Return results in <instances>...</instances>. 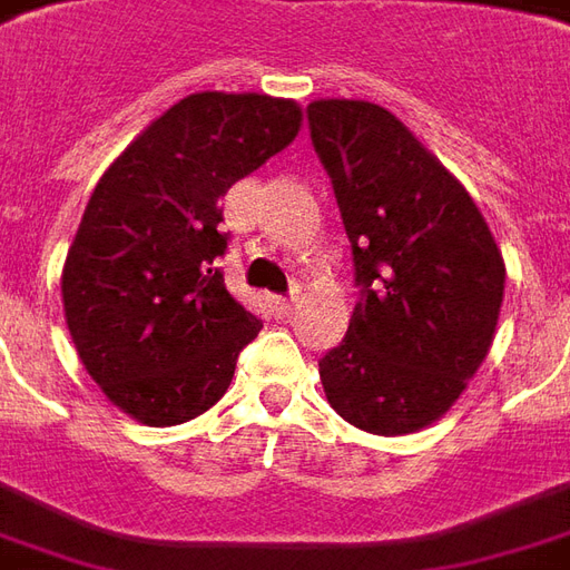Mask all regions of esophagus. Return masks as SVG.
I'll list each match as a JSON object with an SVG mask.
<instances>
[{
    "instance_id": "esophagus-1",
    "label": "esophagus",
    "mask_w": 570,
    "mask_h": 570,
    "mask_svg": "<svg viewBox=\"0 0 570 570\" xmlns=\"http://www.w3.org/2000/svg\"><path fill=\"white\" fill-rule=\"evenodd\" d=\"M272 312L277 314V317H289V314L296 312V296H274Z\"/></svg>"
}]
</instances>
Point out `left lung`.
I'll return each mask as SVG.
<instances>
[{
    "label": "left lung",
    "mask_w": 570,
    "mask_h": 570,
    "mask_svg": "<svg viewBox=\"0 0 570 570\" xmlns=\"http://www.w3.org/2000/svg\"><path fill=\"white\" fill-rule=\"evenodd\" d=\"M308 132L361 289L345 340L321 357L326 401L364 432L407 435L444 416L481 367L503 256L463 185L385 107L314 101Z\"/></svg>",
    "instance_id": "1"
}]
</instances>
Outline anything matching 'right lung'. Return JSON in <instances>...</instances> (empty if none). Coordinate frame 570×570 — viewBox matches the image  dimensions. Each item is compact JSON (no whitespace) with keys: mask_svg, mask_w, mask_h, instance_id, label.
<instances>
[{"mask_svg":"<svg viewBox=\"0 0 570 570\" xmlns=\"http://www.w3.org/2000/svg\"><path fill=\"white\" fill-rule=\"evenodd\" d=\"M296 101L200 91L154 119L91 190L61 293L79 361L147 425L200 416L228 392L262 321L230 296L222 197L298 132Z\"/></svg>","mask_w":570,"mask_h":570,"instance_id":"right-lung-1","label":"right lung"}]
</instances>
